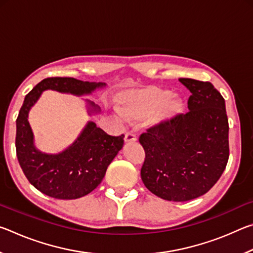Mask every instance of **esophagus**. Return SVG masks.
I'll use <instances>...</instances> for the list:
<instances>
[{"mask_svg": "<svg viewBox=\"0 0 253 253\" xmlns=\"http://www.w3.org/2000/svg\"><path fill=\"white\" fill-rule=\"evenodd\" d=\"M136 140H137V137H136V135L134 134V132H131V131L126 132V135H125V143L126 144L135 143Z\"/></svg>", "mask_w": 253, "mask_h": 253, "instance_id": "obj_1", "label": "esophagus"}]
</instances>
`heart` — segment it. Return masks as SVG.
<instances>
[{
    "instance_id": "obj_1",
    "label": "heart",
    "mask_w": 253,
    "mask_h": 253,
    "mask_svg": "<svg viewBox=\"0 0 253 253\" xmlns=\"http://www.w3.org/2000/svg\"><path fill=\"white\" fill-rule=\"evenodd\" d=\"M185 101L169 89L147 85L129 89L118 97V110L128 122L144 121L147 127H157L174 121L183 113Z\"/></svg>"
}]
</instances>
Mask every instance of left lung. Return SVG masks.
I'll use <instances>...</instances> for the list:
<instances>
[{
    "label": "left lung",
    "instance_id": "left-lung-1",
    "mask_svg": "<svg viewBox=\"0 0 253 253\" xmlns=\"http://www.w3.org/2000/svg\"><path fill=\"white\" fill-rule=\"evenodd\" d=\"M179 81L191 91L188 113L140 135L145 162L140 176L158 198L185 202L207 193L229 160L225 101L211 83Z\"/></svg>",
    "mask_w": 253,
    "mask_h": 253
}]
</instances>
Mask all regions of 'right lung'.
<instances>
[{"mask_svg":"<svg viewBox=\"0 0 253 253\" xmlns=\"http://www.w3.org/2000/svg\"><path fill=\"white\" fill-rule=\"evenodd\" d=\"M105 83H89L75 78H46L24 98L16 119L15 147L21 169L29 182L42 193L59 200H75L92 192L101 183L107 168L123 148L124 135L110 136L93 122H88L69 147L58 154L38 149L29 124V113L44 90L74 96H88ZM88 115L101 109L85 99Z\"/></svg>","mask_w":253,"mask_h":253,"instance_id":"add662e5","label":"right lung"}]
</instances>
